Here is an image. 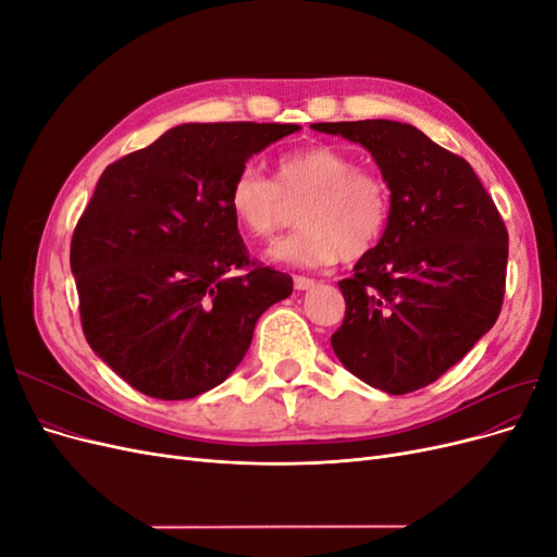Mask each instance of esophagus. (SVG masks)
I'll list each match as a JSON object with an SVG mask.
<instances>
[{"mask_svg":"<svg viewBox=\"0 0 557 557\" xmlns=\"http://www.w3.org/2000/svg\"><path fill=\"white\" fill-rule=\"evenodd\" d=\"M313 285L315 281L309 276H295V290H311Z\"/></svg>","mask_w":557,"mask_h":557,"instance_id":"esophagus-1","label":"esophagus"}]
</instances>
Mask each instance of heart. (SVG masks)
<instances>
[{"label":"heart","instance_id":"heart-1","mask_svg":"<svg viewBox=\"0 0 557 557\" xmlns=\"http://www.w3.org/2000/svg\"><path fill=\"white\" fill-rule=\"evenodd\" d=\"M299 199L301 227L269 248V260L295 267H325L339 258L360 260L381 244L391 225L387 183L360 170L352 156L330 144L283 153L274 162V181L246 164L227 188L234 223L260 239L283 223L285 201L295 205Z\"/></svg>","mask_w":557,"mask_h":557}]
</instances>
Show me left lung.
Instances as JSON below:
<instances>
[{"label": "left lung", "mask_w": 557, "mask_h": 557, "mask_svg": "<svg viewBox=\"0 0 557 557\" xmlns=\"http://www.w3.org/2000/svg\"><path fill=\"white\" fill-rule=\"evenodd\" d=\"M364 146L391 188L381 244L339 281L334 356L367 385L407 395L440 379L495 325L509 234L471 164L395 121L313 123Z\"/></svg>", "instance_id": "left-lung-1"}]
</instances>
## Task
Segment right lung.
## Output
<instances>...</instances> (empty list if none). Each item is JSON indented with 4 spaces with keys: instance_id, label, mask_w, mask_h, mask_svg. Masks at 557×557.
Wrapping results in <instances>:
<instances>
[{
    "instance_id": "right-lung-1",
    "label": "right lung",
    "mask_w": 557,
    "mask_h": 557,
    "mask_svg": "<svg viewBox=\"0 0 557 557\" xmlns=\"http://www.w3.org/2000/svg\"><path fill=\"white\" fill-rule=\"evenodd\" d=\"M278 123H183L109 164L72 239L81 323L95 356L139 393L188 399L244 360L258 318L293 278L252 267L227 207L232 176Z\"/></svg>"
}]
</instances>
